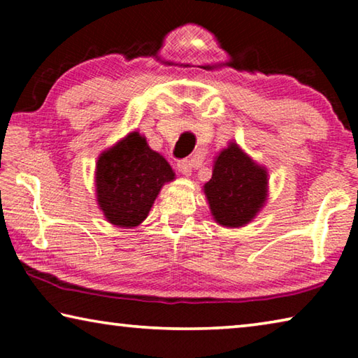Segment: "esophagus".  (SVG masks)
<instances>
[{"label": "esophagus", "mask_w": 358, "mask_h": 358, "mask_svg": "<svg viewBox=\"0 0 358 358\" xmlns=\"http://www.w3.org/2000/svg\"><path fill=\"white\" fill-rule=\"evenodd\" d=\"M177 167H178V171L183 173V175H191V172H192V161L181 159V161H178Z\"/></svg>", "instance_id": "34e87169"}]
</instances>
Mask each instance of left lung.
<instances>
[{"mask_svg":"<svg viewBox=\"0 0 358 358\" xmlns=\"http://www.w3.org/2000/svg\"><path fill=\"white\" fill-rule=\"evenodd\" d=\"M203 187L216 222L240 227L250 222L265 202L266 172L237 143H230L216 157L213 175Z\"/></svg>","mask_w":358,"mask_h":358,"instance_id":"left-lung-1","label":"left lung"}]
</instances>
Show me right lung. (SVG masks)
<instances>
[{"mask_svg":"<svg viewBox=\"0 0 358 358\" xmlns=\"http://www.w3.org/2000/svg\"><path fill=\"white\" fill-rule=\"evenodd\" d=\"M173 175L169 162L138 132L104 151L96 164V192L107 221L120 227L138 226Z\"/></svg>","mask_w":358,"mask_h":358,"instance_id":"obj_1","label":"right lung"}]
</instances>
